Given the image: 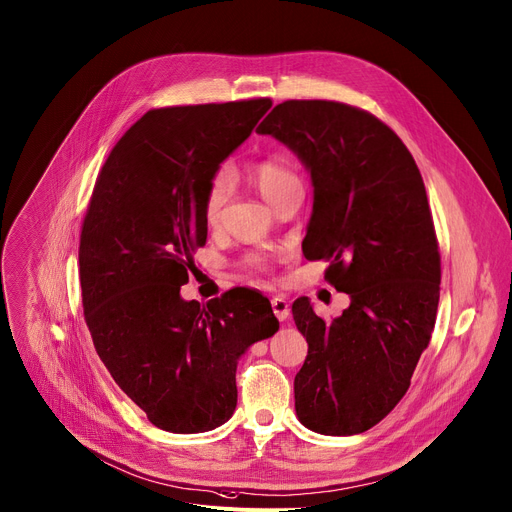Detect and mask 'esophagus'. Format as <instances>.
<instances>
[{
  "instance_id": "esophagus-1",
  "label": "esophagus",
  "mask_w": 512,
  "mask_h": 512,
  "mask_svg": "<svg viewBox=\"0 0 512 512\" xmlns=\"http://www.w3.org/2000/svg\"><path fill=\"white\" fill-rule=\"evenodd\" d=\"M270 304H273V312H275V316L279 320H287L289 318L291 308H289V302H287L285 297H273V299H270Z\"/></svg>"
}]
</instances>
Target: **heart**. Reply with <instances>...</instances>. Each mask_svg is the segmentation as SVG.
<instances>
[{
  "label": "heart",
  "instance_id": "1",
  "mask_svg": "<svg viewBox=\"0 0 512 512\" xmlns=\"http://www.w3.org/2000/svg\"><path fill=\"white\" fill-rule=\"evenodd\" d=\"M252 177L260 190V194L275 204L281 196H285L291 190H302V182H299L297 173L281 159L266 157L252 163ZM233 177L227 167L217 169L208 177V184L202 198V217L206 225H217L221 219L223 208L231 196ZM260 270H264V264H258Z\"/></svg>",
  "mask_w": 512,
  "mask_h": 512
}]
</instances>
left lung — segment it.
<instances>
[{"instance_id": "obj_1", "label": "left lung", "mask_w": 512, "mask_h": 512, "mask_svg": "<svg viewBox=\"0 0 512 512\" xmlns=\"http://www.w3.org/2000/svg\"><path fill=\"white\" fill-rule=\"evenodd\" d=\"M302 159L314 184L308 260L349 293L339 318L308 297L293 320L308 341L295 411L328 436L362 434L405 397L428 347L440 297V252L426 186L403 140L370 111L337 101H283L256 130Z\"/></svg>"}]
</instances>
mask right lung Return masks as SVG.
<instances>
[{
	"label": "right lung",
	"mask_w": 512,
	"mask_h": 512,
	"mask_svg": "<svg viewBox=\"0 0 512 512\" xmlns=\"http://www.w3.org/2000/svg\"><path fill=\"white\" fill-rule=\"evenodd\" d=\"M268 97L146 111L117 140L82 221L84 322L101 362L148 422L208 432L237 405V359L273 337L268 299L235 287L206 306L179 295L206 244L202 198Z\"/></svg>",
	"instance_id": "right-lung-1"
}]
</instances>
